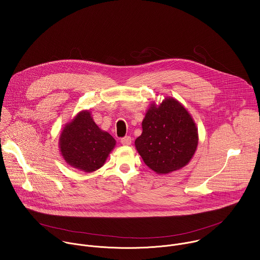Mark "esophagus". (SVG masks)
<instances>
[{
    "label": "esophagus",
    "instance_id": "obj_1",
    "mask_svg": "<svg viewBox=\"0 0 260 260\" xmlns=\"http://www.w3.org/2000/svg\"><path fill=\"white\" fill-rule=\"evenodd\" d=\"M120 142H121V144H122V145L128 146V145H131V144H132V138H131V137H128V136L123 137V138H121Z\"/></svg>",
    "mask_w": 260,
    "mask_h": 260
}]
</instances>
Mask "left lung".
I'll list each match as a JSON object with an SVG mask.
<instances>
[{
	"instance_id": "obj_1",
	"label": "left lung",
	"mask_w": 260,
	"mask_h": 260,
	"mask_svg": "<svg viewBox=\"0 0 260 260\" xmlns=\"http://www.w3.org/2000/svg\"><path fill=\"white\" fill-rule=\"evenodd\" d=\"M142 135L135 141L147 167L169 174L186 166L199 143L198 127L188 111L176 99L152 103L142 121Z\"/></svg>"
}]
</instances>
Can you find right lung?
<instances>
[{
  "mask_svg": "<svg viewBox=\"0 0 260 260\" xmlns=\"http://www.w3.org/2000/svg\"><path fill=\"white\" fill-rule=\"evenodd\" d=\"M58 145L68 165L91 173L104 166L116 141L109 133L102 131L89 111L85 110L64 125Z\"/></svg>",
  "mask_w": 260,
  "mask_h": 260,
  "instance_id": "right-lung-1",
  "label": "right lung"
}]
</instances>
